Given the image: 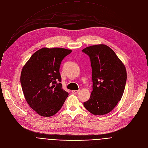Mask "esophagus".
<instances>
[{"label":"esophagus","instance_id":"1","mask_svg":"<svg viewBox=\"0 0 148 148\" xmlns=\"http://www.w3.org/2000/svg\"><path fill=\"white\" fill-rule=\"evenodd\" d=\"M79 90H73V91H72V93L74 94H77L79 92Z\"/></svg>","mask_w":148,"mask_h":148}]
</instances>
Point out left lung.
Returning a JSON list of instances; mask_svg holds the SVG:
<instances>
[{"instance_id":"1","label":"left lung","mask_w":148,"mask_h":148,"mask_svg":"<svg viewBox=\"0 0 148 148\" xmlns=\"http://www.w3.org/2000/svg\"><path fill=\"white\" fill-rule=\"evenodd\" d=\"M90 58L92 91L84 106L94 115L111 112L121 100L126 82V71L115 52L104 45L82 50Z\"/></svg>"}]
</instances>
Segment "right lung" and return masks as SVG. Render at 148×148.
Wrapping results in <instances>:
<instances>
[{"label": "right lung", "mask_w": 148, "mask_h": 148, "mask_svg": "<svg viewBox=\"0 0 148 148\" xmlns=\"http://www.w3.org/2000/svg\"><path fill=\"white\" fill-rule=\"evenodd\" d=\"M62 48H43L35 52L24 66L20 83L30 107L42 116L56 114L69 93L62 89L61 62L71 53Z\"/></svg>", "instance_id": "right-lung-1"}]
</instances>
